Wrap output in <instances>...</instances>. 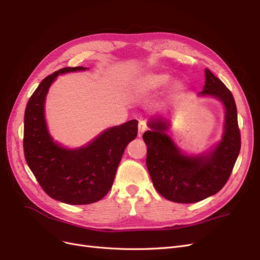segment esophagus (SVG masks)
Returning a JSON list of instances; mask_svg holds the SVG:
<instances>
[{
    "label": "esophagus",
    "instance_id": "obj_1",
    "mask_svg": "<svg viewBox=\"0 0 260 260\" xmlns=\"http://www.w3.org/2000/svg\"><path fill=\"white\" fill-rule=\"evenodd\" d=\"M146 129H147L146 123H145L144 121H140V122H139V135H138V136H139L140 138L142 137V135L146 131Z\"/></svg>",
    "mask_w": 260,
    "mask_h": 260
}]
</instances>
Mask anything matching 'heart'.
I'll list each match as a JSON object with an SVG mask.
<instances>
[{"mask_svg":"<svg viewBox=\"0 0 260 260\" xmlns=\"http://www.w3.org/2000/svg\"><path fill=\"white\" fill-rule=\"evenodd\" d=\"M171 80V76L166 73H151L141 76L135 82V91L140 94H149L167 85ZM184 89L182 82H175L172 85V93L178 94Z\"/></svg>","mask_w":260,"mask_h":260,"instance_id":"obj_1","label":"heart"}]
</instances>
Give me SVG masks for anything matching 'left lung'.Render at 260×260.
<instances>
[{
    "mask_svg": "<svg viewBox=\"0 0 260 260\" xmlns=\"http://www.w3.org/2000/svg\"><path fill=\"white\" fill-rule=\"evenodd\" d=\"M205 76L206 82L200 94L217 98L225 107L224 135L214 151L207 156L181 154L165 133L168 122L161 116L149 120L151 130L143 135L147 146L146 166L153 184L157 192L171 202L198 203L218 193L229 180L241 149L238 112L232 93L207 68Z\"/></svg>",
    "mask_w": 260,
    "mask_h": 260,
    "instance_id": "obj_1",
    "label": "left lung"
}]
</instances>
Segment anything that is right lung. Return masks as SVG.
<instances>
[{"instance_id":"1","label":"right lung","mask_w":260,"mask_h":260,"mask_svg":"<svg viewBox=\"0 0 260 260\" xmlns=\"http://www.w3.org/2000/svg\"><path fill=\"white\" fill-rule=\"evenodd\" d=\"M85 67H65L45 77L30 96L23 121V153L43 191L70 205L102 200L111 190L124 148L138 135V121L130 120L104 131L89 145L66 149L54 143L44 119V101L58 74Z\"/></svg>"}]
</instances>
